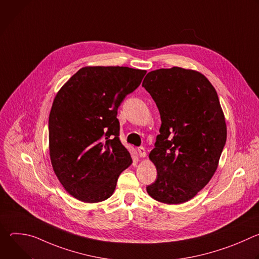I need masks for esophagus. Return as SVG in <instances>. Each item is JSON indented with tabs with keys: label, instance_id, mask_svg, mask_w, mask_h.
I'll use <instances>...</instances> for the list:
<instances>
[{
	"label": "esophagus",
	"instance_id": "1",
	"mask_svg": "<svg viewBox=\"0 0 259 259\" xmlns=\"http://www.w3.org/2000/svg\"><path fill=\"white\" fill-rule=\"evenodd\" d=\"M137 152H138L139 157H141V158H144L146 156V152H145V149L143 146H139L137 149Z\"/></svg>",
	"mask_w": 259,
	"mask_h": 259
}]
</instances>
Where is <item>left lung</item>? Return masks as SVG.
Here are the masks:
<instances>
[{
    "label": "left lung",
    "mask_w": 259,
    "mask_h": 259,
    "mask_svg": "<svg viewBox=\"0 0 259 259\" xmlns=\"http://www.w3.org/2000/svg\"><path fill=\"white\" fill-rule=\"evenodd\" d=\"M142 87L161 116L150 160L157 179L146 192L165 204L193 199L214 175L227 141V125L216 90L201 72L174 66L149 72Z\"/></svg>",
    "instance_id": "obj_1"
}]
</instances>
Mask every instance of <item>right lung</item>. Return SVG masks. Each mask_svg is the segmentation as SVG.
<instances>
[{
  "instance_id": "add662e5",
  "label": "right lung",
  "mask_w": 259,
  "mask_h": 259,
  "mask_svg": "<svg viewBox=\"0 0 259 259\" xmlns=\"http://www.w3.org/2000/svg\"><path fill=\"white\" fill-rule=\"evenodd\" d=\"M146 70L86 66L56 94L49 115V151L64 190L85 203L113 195L132 159L120 141L118 107Z\"/></svg>"
}]
</instances>
